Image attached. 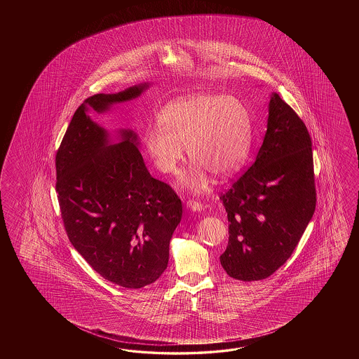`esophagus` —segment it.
<instances>
[{"label": "esophagus", "mask_w": 359, "mask_h": 359, "mask_svg": "<svg viewBox=\"0 0 359 359\" xmlns=\"http://www.w3.org/2000/svg\"><path fill=\"white\" fill-rule=\"evenodd\" d=\"M187 206L190 208L191 210H194V212H200V210L203 209V203L198 201V200H192V198H190V200L187 201Z\"/></svg>", "instance_id": "esophagus-1"}]
</instances>
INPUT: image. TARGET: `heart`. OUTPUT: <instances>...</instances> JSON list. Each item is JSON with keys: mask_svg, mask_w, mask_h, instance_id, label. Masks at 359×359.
<instances>
[{"mask_svg": "<svg viewBox=\"0 0 359 359\" xmlns=\"http://www.w3.org/2000/svg\"><path fill=\"white\" fill-rule=\"evenodd\" d=\"M158 123L159 127L146 130V151L156 168L173 175L186 146L196 164L183 178V184L194 190L205 187L206 170L219 178L235 175L250 151V114L232 96L198 95L178 100L161 110Z\"/></svg>", "mask_w": 359, "mask_h": 359, "instance_id": "obj_1", "label": "heart"}]
</instances>
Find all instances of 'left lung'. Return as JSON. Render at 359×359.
<instances>
[{
	"mask_svg": "<svg viewBox=\"0 0 359 359\" xmlns=\"http://www.w3.org/2000/svg\"><path fill=\"white\" fill-rule=\"evenodd\" d=\"M229 245L227 275L258 281L289 259L316 210L312 140L294 109L273 92L267 132L255 161L221 195Z\"/></svg>",
	"mask_w": 359,
	"mask_h": 359,
	"instance_id": "obj_1",
	"label": "left lung"
}]
</instances>
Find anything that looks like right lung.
Segmentation results:
<instances>
[{
    "mask_svg": "<svg viewBox=\"0 0 359 359\" xmlns=\"http://www.w3.org/2000/svg\"><path fill=\"white\" fill-rule=\"evenodd\" d=\"M147 87L86 99L69 123L55 158L56 191L69 241L97 273L127 289L155 283L168 266L169 241L182 203L146 169L136 135L107 144L105 130L87 109L104 111L135 99Z\"/></svg>",
    "mask_w": 359,
    "mask_h": 359,
    "instance_id": "obj_1",
    "label": "right lung"
}]
</instances>
